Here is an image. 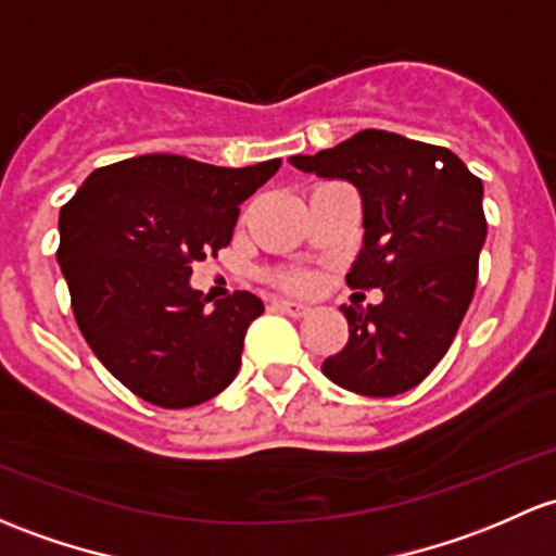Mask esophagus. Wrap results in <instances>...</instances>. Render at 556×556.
I'll list each match as a JSON object with an SVG mask.
<instances>
[{"label":"esophagus","mask_w":556,"mask_h":556,"mask_svg":"<svg viewBox=\"0 0 556 556\" xmlns=\"http://www.w3.org/2000/svg\"><path fill=\"white\" fill-rule=\"evenodd\" d=\"M271 308H277V312L288 314V317H306L312 308L306 306V303L301 301H288V298H277V301H271Z\"/></svg>","instance_id":"obj_1"}]
</instances>
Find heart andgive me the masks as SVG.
<instances>
[{
    "mask_svg": "<svg viewBox=\"0 0 556 556\" xmlns=\"http://www.w3.org/2000/svg\"><path fill=\"white\" fill-rule=\"evenodd\" d=\"M279 282L290 290H308L312 288V277L306 271H285L279 274Z\"/></svg>",
    "mask_w": 556,
    "mask_h": 556,
    "instance_id": "1",
    "label": "heart"
}]
</instances>
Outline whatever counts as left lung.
<instances>
[{"label":"left lung","instance_id":"left-lung-1","mask_svg":"<svg viewBox=\"0 0 556 556\" xmlns=\"http://www.w3.org/2000/svg\"><path fill=\"white\" fill-rule=\"evenodd\" d=\"M290 165L349 180L362 200V250L349 288H381L378 306H341L349 343L323 372L341 389L394 396L445 356L477 288L488 237L482 180L450 149L386 130H362Z\"/></svg>","mask_w":556,"mask_h":556}]
</instances>
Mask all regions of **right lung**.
<instances>
[{
  "label": "right lung",
  "mask_w": 556,
  "mask_h": 556,
  "mask_svg": "<svg viewBox=\"0 0 556 556\" xmlns=\"http://www.w3.org/2000/svg\"><path fill=\"white\" fill-rule=\"evenodd\" d=\"M282 160L215 167L143 154L87 175L63 204V279L74 319L103 367L151 405L180 410L237 378L261 298L215 301L191 288V263L231 242L239 204Z\"/></svg>",
  "instance_id": "right-lung-1"
}]
</instances>
